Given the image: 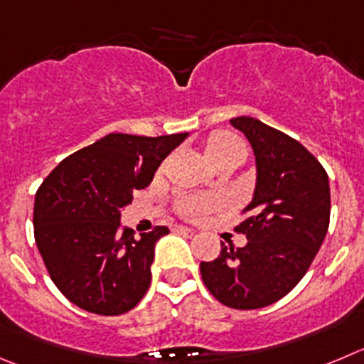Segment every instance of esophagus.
<instances>
[{"mask_svg": "<svg viewBox=\"0 0 364 364\" xmlns=\"http://www.w3.org/2000/svg\"><path fill=\"white\" fill-rule=\"evenodd\" d=\"M174 230L176 232H181V233H193V228L185 226V224H174Z\"/></svg>", "mask_w": 364, "mask_h": 364, "instance_id": "1", "label": "esophagus"}]
</instances>
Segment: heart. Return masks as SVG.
I'll return each mask as SVG.
<instances>
[{"label": "heart", "instance_id": "obj_1", "mask_svg": "<svg viewBox=\"0 0 364 364\" xmlns=\"http://www.w3.org/2000/svg\"><path fill=\"white\" fill-rule=\"evenodd\" d=\"M205 154L212 165H217L220 161H228V159H237L242 163L247 154L246 144L242 138L228 131H215L208 136L205 144ZM220 206L219 198L215 196H185L179 199V210L186 217L192 219H201L206 213L213 212Z\"/></svg>", "mask_w": 364, "mask_h": 364}]
</instances>
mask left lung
<instances>
[{"label": "left lung", "mask_w": 364, "mask_h": 364, "mask_svg": "<svg viewBox=\"0 0 364 364\" xmlns=\"http://www.w3.org/2000/svg\"><path fill=\"white\" fill-rule=\"evenodd\" d=\"M257 159L253 201L235 228L244 247H226L201 277L215 300L250 311L274 304L293 289L311 267L331 220V188L321 163L294 138L257 118H232Z\"/></svg>", "instance_id": "left-lung-1"}]
</instances>
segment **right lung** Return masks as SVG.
<instances>
[{"label": "right lung", "instance_id": "add662e5", "mask_svg": "<svg viewBox=\"0 0 364 364\" xmlns=\"http://www.w3.org/2000/svg\"><path fill=\"white\" fill-rule=\"evenodd\" d=\"M113 132L68 156L41 183L33 235L57 289L77 307L100 316L131 311L151 285L154 246L166 226L136 239L120 230L132 192L151 185L163 159L186 138Z\"/></svg>", "mask_w": 364, "mask_h": 364}]
</instances>
